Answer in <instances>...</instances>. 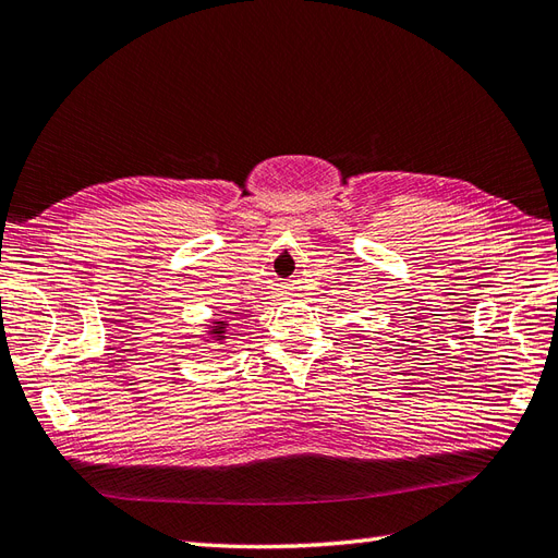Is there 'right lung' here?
Here are the masks:
<instances>
[{
  "label": "right lung",
  "mask_w": 558,
  "mask_h": 558,
  "mask_svg": "<svg viewBox=\"0 0 558 558\" xmlns=\"http://www.w3.org/2000/svg\"><path fill=\"white\" fill-rule=\"evenodd\" d=\"M211 324H214V326L209 328V337H211V340H216V342L226 340V328L230 326V320H228V318H214Z\"/></svg>",
  "instance_id": "1"
}]
</instances>
